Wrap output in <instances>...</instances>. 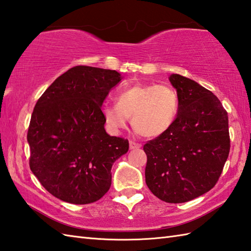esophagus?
<instances>
[{
	"label": "esophagus",
	"instance_id": "1",
	"mask_svg": "<svg viewBox=\"0 0 251 251\" xmlns=\"http://www.w3.org/2000/svg\"><path fill=\"white\" fill-rule=\"evenodd\" d=\"M129 148L131 149H139V148H141V145L140 143H137V142H135V141H129Z\"/></svg>",
	"mask_w": 251,
	"mask_h": 251
}]
</instances>
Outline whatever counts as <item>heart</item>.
<instances>
[{
    "label": "heart",
    "mask_w": 251,
    "mask_h": 251,
    "mask_svg": "<svg viewBox=\"0 0 251 251\" xmlns=\"http://www.w3.org/2000/svg\"><path fill=\"white\" fill-rule=\"evenodd\" d=\"M179 110L176 90L166 84H135L122 88L116 103H105L101 112L113 130L125 127L131 116V126L145 138H156L166 132Z\"/></svg>",
    "instance_id": "obj_1"
}]
</instances>
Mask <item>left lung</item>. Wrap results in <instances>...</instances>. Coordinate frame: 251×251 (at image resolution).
<instances>
[{
	"mask_svg": "<svg viewBox=\"0 0 251 251\" xmlns=\"http://www.w3.org/2000/svg\"><path fill=\"white\" fill-rule=\"evenodd\" d=\"M179 110L170 128L143 146L146 183L166 202H185L211 190L230 153L227 113L210 90L179 74Z\"/></svg>",
	"mask_w": 251,
	"mask_h": 251,
	"instance_id": "8db88e82",
	"label": "left lung"
}]
</instances>
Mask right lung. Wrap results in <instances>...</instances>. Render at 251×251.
Listing matches in <instances>:
<instances>
[{
  "label": "right lung",
  "mask_w": 251,
  "mask_h": 251,
  "mask_svg": "<svg viewBox=\"0 0 251 251\" xmlns=\"http://www.w3.org/2000/svg\"><path fill=\"white\" fill-rule=\"evenodd\" d=\"M121 79L115 70L76 66L37 100L26 135L29 165L57 199L90 204L109 191L112 165L129 143L106 134L101 105Z\"/></svg>",
  "instance_id": "1"
}]
</instances>
